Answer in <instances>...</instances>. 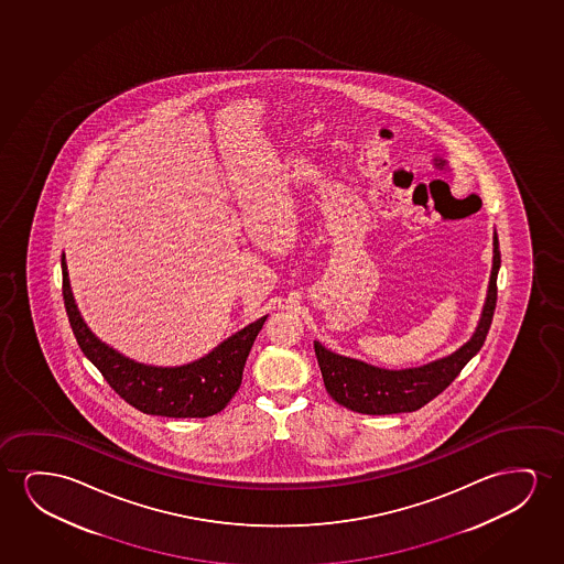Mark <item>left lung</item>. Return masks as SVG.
<instances>
[{
    "instance_id": "8db88e82",
    "label": "left lung",
    "mask_w": 564,
    "mask_h": 564,
    "mask_svg": "<svg viewBox=\"0 0 564 564\" xmlns=\"http://www.w3.org/2000/svg\"><path fill=\"white\" fill-rule=\"evenodd\" d=\"M499 268H501V252H499V239L495 232L494 270H491L486 306H484L478 329L460 350H456L455 355L427 364L424 368L401 371L379 370L352 358L333 355L316 340L314 348H316L317 364L322 370L325 389L332 394L333 401L339 402L340 406L352 412L381 416V414L414 412L433 401L437 394L443 393L463 371L464 366L470 362L471 356L478 355L479 348L486 343L487 333L494 322L495 306H497Z\"/></svg>"
}]
</instances>
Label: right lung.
Masks as SVG:
<instances>
[{
  "instance_id": "right-lung-1",
  "label": "right lung",
  "mask_w": 564,
  "mask_h": 564,
  "mask_svg": "<svg viewBox=\"0 0 564 564\" xmlns=\"http://www.w3.org/2000/svg\"><path fill=\"white\" fill-rule=\"evenodd\" d=\"M62 271L63 301L78 347L124 402L154 416L208 417L221 412L239 391L248 352L268 316L235 333L196 362L154 368L132 362L94 337L73 301L65 254Z\"/></svg>"
}]
</instances>
